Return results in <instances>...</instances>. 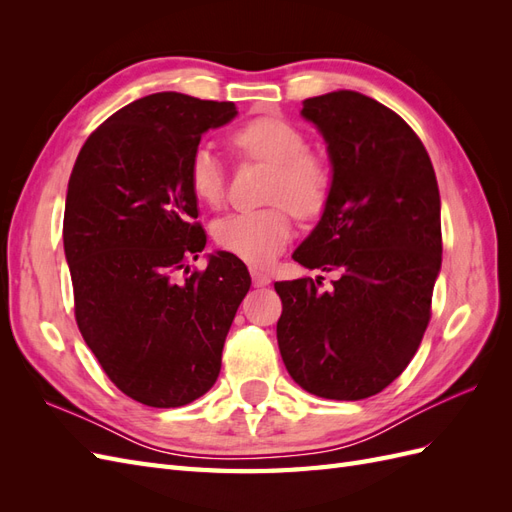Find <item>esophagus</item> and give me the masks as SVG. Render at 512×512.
Segmentation results:
<instances>
[{"label": "esophagus", "instance_id": "esophagus-1", "mask_svg": "<svg viewBox=\"0 0 512 512\" xmlns=\"http://www.w3.org/2000/svg\"><path fill=\"white\" fill-rule=\"evenodd\" d=\"M252 273V282L256 288H262V286H269L271 284V275L269 273H262L260 269H250Z\"/></svg>", "mask_w": 512, "mask_h": 512}]
</instances>
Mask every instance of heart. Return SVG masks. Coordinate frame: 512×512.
I'll use <instances>...</instances> for the list:
<instances>
[{"label": "heart", "instance_id": "heart-1", "mask_svg": "<svg viewBox=\"0 0 512 512\" xmlns=\"http://www.w3.org/2000/svg\"><path fill=\"white\" fill-rule=\"evenodd\" d=\"M243 156L273 164L267 200L277 203L258 211L222 218L213 228L215 243L250 265H269L292 237L290 211L301 218L318 215L331 192V168L307 151L305 134L292 121L262 115L243 123L232 134ZM188 183L200 203L218 207L226 190L224 164L209 145H198L188 162Z\"/></svg>", "mask_w": 512, "mask_h": 512}]
</instances>
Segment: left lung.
Segmentation results:
<instances>
[{
	"instance_id": "left-lung-1",
	"label": "left lung",
	"mask_w": 512,
	"mask_h": 512,
	"mask_svg": "<svg viewBox=\"0 0 512 512\" xmlns=\"http://www.w3.org/2000/svg\"><path fill=\"white\" fill-rule=\"evenodd\" d=\"M327 143L331 192L320 222L294 250L307 269L339 271L275 282L277 344L292 380L324 399L356 401L408 367L431 316L442 267L440 192L408 123L359 91L303 100Z\"/></svg>"
}]
</instances>
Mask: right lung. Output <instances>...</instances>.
Returning a JSON list of instances; mask_svg holds the SVG:
<instances>
[{"mask_svg":"<svg viewBox=\"0 0 512 512\" xmlns=\"http://www.w3.org/2000/svg\"><path fill=\"white\" fill-rule=\"evenodd\" d=\"M235 115L232 102L177 91L134 100L87 138L68 181L76 324L117 389L151 408L211 389L252 284L230 252L209 254L205 271L188 267L207 243L188 162L200 136Z\"/></svg>","mask_w":512,"mask_h":512,"instance_id":"obj_1","label":"right lung"}]
</instances>
